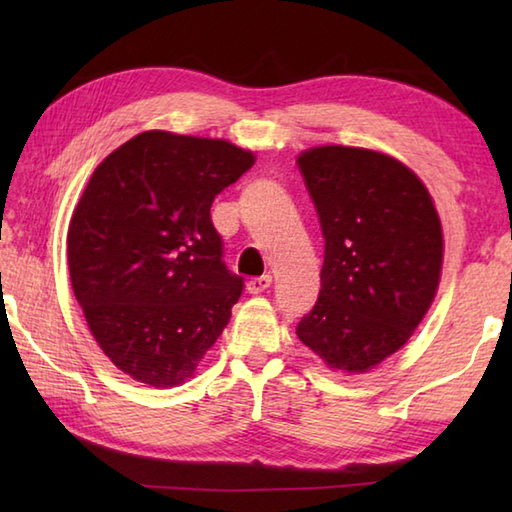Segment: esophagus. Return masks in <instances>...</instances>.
Masks as SVG:
<instances>
[{"label":"esophagus","instance_id":"34e87169","mask_svg":"<svg viewBox=\"0 0 512 512\" xmlns=\"http://www.w3.org/2000/svg\"><path fill=\"white\" fill-rule=\"evenodd\" d=\"M270 286H273V277H270V275H262V277H253V279H248L246 290L250 292V295H259V292L268 290Z\"/></svg>","mask_w":512,"mask_h":512}]
</instances>
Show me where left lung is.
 Instances as JSON below:
<instances>
[{
  "label": "left lung",
  "mask_w": 512,
  "mask_h": 512,
  "mask_svg": "<svg viewBox=\"0 0 512 512\" xmlns=\"http://www.w3.org/2000/svg\"><path fill=\"white\" fill-rule=\"evenodd\" d=\"M297 165L317 209L321 290L299 341L341 372L363 374L409 341L442 273V226L422 180L380 151L312 147Z\"/></svg>",
  "instance_id": "obj_1"
}]
</instances>
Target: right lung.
Masks as SVG:
<instances>
[{"label": "right lung", "instance_id": "1", "mask_svg": "<svg viewBox=\"0 0 512 512\" xmlns=\"http://www.w3.org/2000/svg\"><path fill=\"white\" fill-rule=\"evenodd\" d=\"M255 165L228 140L151 129L112 151L68 228L74 297L105 356L138 383L191 378L244 279L222 262L217 193Z\"/></svg>", "mask_w": 512, "mask_h": 512}]
</instances>
